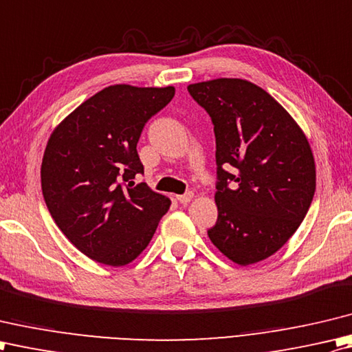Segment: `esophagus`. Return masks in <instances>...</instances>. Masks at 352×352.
Here are the masks:
<instances>
[{"mask_svg": "<svg viewBox=\"0 0 352 352\" xmlns=\"http://www.w3.org/2000/svg\"><path fill=\"white\" fill-rule=\"evenodd\" d=\"M176 199H177L181 204H188L190 200L192 199V192H191V191H186V192H184V195L176 196Z\"/></svg>", "mask_w": 352, "mask_h": 352, "instance_id": "34e87169", "label": "esophagus"}]
</instances>
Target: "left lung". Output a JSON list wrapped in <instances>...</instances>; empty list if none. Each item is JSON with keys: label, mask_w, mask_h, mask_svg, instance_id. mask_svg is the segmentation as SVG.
Here are the masks:
<instances>
[{"label": "left lung", "mask_w": 352, "mask_h": 352, "mask_svg": "<svg viewBox=\"0 0 352 352\" xmlns=\"http://www.w3.org/2000/svg\"><path fill=\"white\" fill-rule=\"evenodd\" d=\"M216 135L219 217L208 236L241 266L274 255L295 234L316 190L310 144L289 112L241 78L188 86Z\"/></svg>", "instance_id": "8db88e82"}]
</instances>
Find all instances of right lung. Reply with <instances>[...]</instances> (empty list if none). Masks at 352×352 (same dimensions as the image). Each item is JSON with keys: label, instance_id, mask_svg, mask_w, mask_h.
Returning a JSON list of instances; mask_svg holds the SVG:
<instances>
[{"label": "right lung", "instance_id": "right-lung-1", "mask_svg": "<svg viewBox=\"0 0 352 352\" xmlns=\"http://www.w3.org/2000/svg\"><path fill=\"white\" fill-rule=\"evenodd\" d=\"M175 97L173 86L113 85L54 129L42 160V195L63 235L107 266L133 261L152 240L170 200L152 191L136 144L147 121Z\"/></svg>", "mask_w": 352, "mask_h": 352}]
</instances>
